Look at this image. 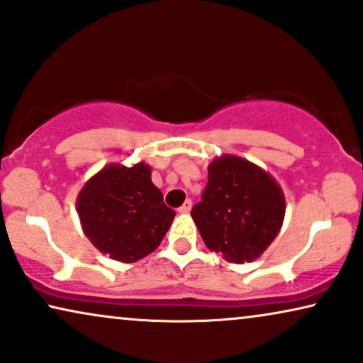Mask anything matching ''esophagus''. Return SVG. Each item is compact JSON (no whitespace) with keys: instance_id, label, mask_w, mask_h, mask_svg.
Returning a JSON list of instances; mask_svg holds the SVG:
<instances>
[{"instance_id":"esophagus-1","label":"esophagus","mask_w":363,"mask_h":363,"mask_svg":"<svg viewBox=\"0 0 363 363\" xmlns=\"http://www.w3.org/2000/svg\"><path fill=\"white\" fill-rule=\"evenodd\" d=\"M190 210H191V200H186L180 208H178V211L180 213H188Z\"/></svg>"}]
</instances>
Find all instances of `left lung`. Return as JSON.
I'll list each match as a JSON object with an SVG mask.
<instances>
[{
  "label": "left lung",
  "mask_w": 363,
  "mask_h": 363,
  "mask_svg": "<svg viewBox=\"0 0 363 363\" xmlns=\"http://www.w3.org/2000/svg\"><path fill=\"white\" fill-rule=\"evenodd\" d=\"M284 213V195L271 175L245 158L225 155L208 167L206 188L191 216L211 251L242 264L274 241Z\"/></svg>",
  "instance_id": "left-lung-1"
}]
</instances>
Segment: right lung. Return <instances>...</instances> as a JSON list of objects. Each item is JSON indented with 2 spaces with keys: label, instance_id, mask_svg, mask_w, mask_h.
<instances>
[{
  "label": "right lung",
  "instance_id": "obj_1",
  "mask_svg": "<svg viewBox=\"0 0 363 363\" xmlns=\"http://www.w3.org/2000/svg\"><path fill=\"white\" fill-rule=\"evenodd\" d=\"M77 213L92 245L122 262L155 251L175 218L145 163L108 165L94 175L79 193Z\"/></svg>",
  "mask_w": 363,
  "mask_h": 363
}]
</instances>
